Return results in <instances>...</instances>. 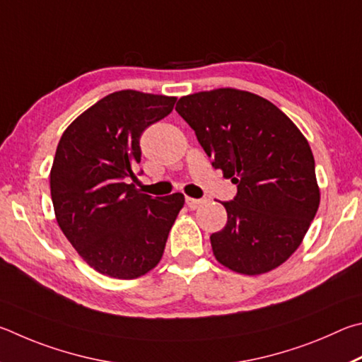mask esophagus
Instances as JSON below:
<instances>
[{
	"label": "esophagus",
	"mask_w": 362,
	"mask_h": 362,
	"mask_svg": "<svg viewBox=\"0 0 362 362\" xmlns=\"http://www.w3.org/2000/svg\"><path fill=\"white\" fill-rule=\"evenodd\" d=\"M205 204L204 199H192V197H186V205L191 208V210H197L199 206Z\"/></svg>",
	"instance_id": "obj_1"
}]
</instances>
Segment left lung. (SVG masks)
<instances>
[{
	"instance_id": "left-lung-1",
	"label": "left lung",
	"mask_w": 362,
	"mask_h": 362,
	"mask_svg": "<svg viewBox=\"0 0 362 362\" xmlns=\"http://www.w3.org/2000/svg\"><path fill=\"white\" fill-rule=\"evenodd\" d=\"M176 111L213 167L237 185L233 200L223 202L226 227L210 237L218 262L261 275L288 261L320 206L305 136L269 100L237 88L186 95Z\"/></svg>"
}]
</instances>
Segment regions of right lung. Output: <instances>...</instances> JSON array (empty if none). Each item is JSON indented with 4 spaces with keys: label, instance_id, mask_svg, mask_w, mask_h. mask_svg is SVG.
<instances>
[{
    "label": "right lung",
    "instance_id": "right-lung-1",
    "mask_svg": "<svg viewBox=\"0 0 362 362\" xmlns=\"http://www.w3.org/2000/svg\"><path fill=\"white\" fill-rule=\"evenodd\" d=\"M175 97L136 90L106 95L63 132L50 170L57 223L101 275L133 280L162 259L185 195L152 199L130 180L141 162L139 138L168 116Z\"/></svg>",
    "mask_w": 362,
    "mask_h": 362
}]
</instances>
